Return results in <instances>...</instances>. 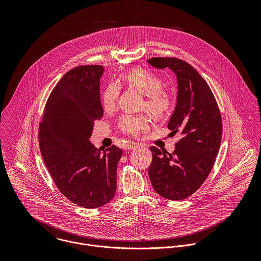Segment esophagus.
<instances>
[{
  "mask_svg": "<svg viewBox=\"0 0 261 261\" xmlns=\"http://www.w3.org/2000/svg\"><path fill=\"white\" fill-rule=\"evenodd\" d=\"M139 147V145L137 144V143H127L126 145H125V147H124V149H127V150H130V149H135L136 148H138Z\"/></svg>",
  "mask_w": 261,
  "mask_h": 261,
  "instance_id": "obj_1",
  "label": "esophagus"
}]
</instances>
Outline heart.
I'll use <instances>...</instances> for the list:
<instances>
[{
	"label": "heart",
	"mask_w": 261,
	"mask_h": 261,
	"mask_svg": "<svg viewBox=\"0 0 261 261\" xmlns=\"http://www.w3.org/2000/svg\"><path fill=\"white\" fill-rule=\"evenodd\" d=\"M123 81L145 95L143 108L154 118H162L172 111L174 98L172 93L165 89L159 75L145 68H136L122 76ZM119 96V86L110 83L101 93V105L105 111H111ZM149 118L145 114H124L118 121V128L125 135L137 137L148 130Z\"/></svg>",
	"instance_id": "1"
}]
</instances>
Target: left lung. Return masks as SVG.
Returning a JSON list of instances; mask_svg holds the SVG:
<instances>
[{
    "mask_svg": "<svg viewBox=\"0 0 261 261\" xmlns=\"http://www.w3.org/2000/svg\"><path fill=\"white\" fill-rule=\"evenodd\" d=\"M148 62L159 69L168 67L177 75V106L168 128L182 138L173 153L149 148L152 161L149 176L160 196L180 201L202 186L214 166L222 138L221 113L207 82L186 61L153 57Z\"/></svg>",
    "mask_w": 261,
    "mask_h": 261,
    "instance_id": "left-lung-1",
    "label": "left lung"
}]
</instances>
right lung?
Masks as SVG:
<instances>
[{"instance_id":"1","label":"right lung","mask_w":261,"mask_h":261,"mask_svg":"<svg viewBox=\"0 0 261 261\" xmlns=\"http://www.w3.org/2000/svg\"><path fill=\"white\" fill-rule=\"evenodd\" d=\"M100 65H81L64 75L50 93L39 124V147L58 190L76 205L93 209L116 191L122 150L100 151L90 142L93 124L103 115L99 95Z\"/></svg>"}]
</instances>
